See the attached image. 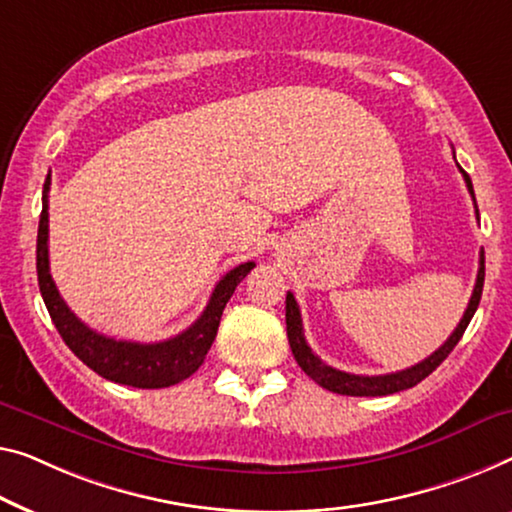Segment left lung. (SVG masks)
Wrapping results in <instances>:
<instances>
[{
  "label": "left lung",
  "instance_id": "obj_1",
  "mask_svg": "<svg viewBox=\"0 0 512 512\" xmlns=\"http://www.w3.org/2000/svg\"><path fill=\"white\" fill-rule=\"evenodd\" d=\"M460 167V165H457ZM464 183H467L471 197H474V186H471L469 174L462 170ZM476 202V197H474ZM476 216H478V207H476ZM478 276H476V287L474 294H471L467 310L457 324V329L451 333L444 345H441L437 352L432 356H427L425 361L411 365L407 370L400 372H391V375H352V372H342L335 370L331 365H326L322 358L312 354V349L308 342H305L303 335V322H301V310L299 303H296L294 294L287 292V301H285V319H287V338H289V347H292V354L296 358V363L301 365V370L308 375L312 381H317L319 386H324L326 391L340 393V395H354V398H377V395H391V393H400L407 391V388L416 386L418 381H423L427 375H432L434 370L439 368L441 363L446 361V356L453 352V347L460 342L462 333L467 331V326L474 317V312L480 303V294H483V282H485V253L480 250V262H478Z\"/></svg>",
  "mask_w": 512,
  "mask_h": 512
}]
</instances>
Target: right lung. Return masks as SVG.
Instances as JSON below:
<instances>
[{"label": "right lung", "mask_w": 512, "mask_h": 512, "mask_svg": "<svg viewBox=\"0 0 512 512\" xmlns=\"http://www.w3.org/2000/svg\"><path fill=\"white\" fill-rule=\"evenodd\" d=\"M48 190L50 174L43 183V211L38 220V239H36V273L38 287L48 308L52 322H55L61 340L68 349L105 379L114 384H124L133 388H165L188 379L200 368L216 340L220 315H223L227 301L234 294L239 282L248 276L255 262L239 264L230 273H225L213 289L207 308L190 324L186 331L174 335L163 342H128L114 340L108 335L96 333L85 322L73 315L71 308L59 296L55 280L50 276V257H48Z\"/></svg>", "instance_id": "right-lung-1"}]
</instances>
